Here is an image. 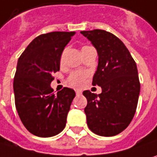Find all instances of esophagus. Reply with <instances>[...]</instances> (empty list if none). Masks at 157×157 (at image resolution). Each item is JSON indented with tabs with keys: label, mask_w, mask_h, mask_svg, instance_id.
I'll return each instance as SVG.
<instances>
[{
	"label": "esophagus",
	"mask_w": 157,
	"mask_h": 157,
	"mask_svg": "<svg viewBox=\"0 0 157 157\" xmlns=\"http://www.w3.org/2000/svg\"><path fill=\"white\" fill-rule=\"evenodd\" d=\"M75 93H76L77 95H79V94L82 93V91H81V90H76V91H75Z\"/></svg>",
	"instance_id": "esophagus-1"
}]
</instances>
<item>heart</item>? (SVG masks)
<instances>
[{
	"label": "heart",
	"instance_id": "b5f03b06",
	"mask_svg": "<svg viewBox=\"0 0 157 157\" xmlns=\"http://www.w3.org/2000/svg\"><path fill=\"white\" fill-rule=\"evenodd\" d=\"M85 79V75L82 72H75L72 73L68 77V82L72 86L80 87L83 84Z\"/></svg>",
	"mask_w": 157,
	"mask_h": 157
}]
</instances>
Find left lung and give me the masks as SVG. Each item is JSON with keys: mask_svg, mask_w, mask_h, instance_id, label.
<instances>
[{"mask_svg": "<svg viewBox=\"0 0 157 157\" xmlns=\"http://www.w3.org/2000/svg\"><path fill=\"white\" fill-rule=\"evenodd\" d=\"M97 50L99 62L93 85L101 87L97 95L90 91L84 109L87 125L93 133L112 136L122 132L135 115L140 82L136 64L120 38L102 29L81 31Z\"/></svg>", "mask_w": 157, "mask_h": 157, "instance_id": "obj_1", "label": "left lung"}]
</instances>
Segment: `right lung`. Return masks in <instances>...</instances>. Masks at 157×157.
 <instances>
[{
	"label": "right lung",
	"mask_w": 157,
	"mask_h": 157,
	"mask_svg": "<svg viewBox=\"0 0 157 157\" xmlns=\"http://www.w3.org/2000/svg\"><path fill=\"white\" fill-rule=\"evenodd\" d=\"M75 32L55 31L33 39L20 56L13 81L15 106L25 128L33 135L49 137L65 127L73 89L54 94L50 83L59 71L65 46Z\"/></svg>",
	"instance_id": "1"
}]
</instances>
